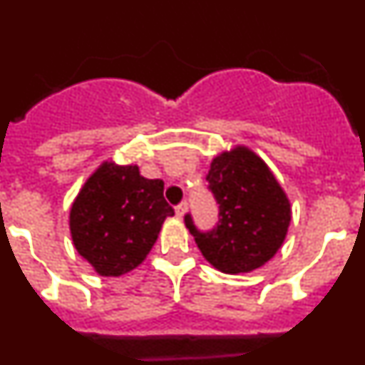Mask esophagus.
<instances>
[{
    "label": "esophagus",
    "instance_id": "obj_1",
    "mask_svg": "<svg viewBox=\"0 0 365 365\" xmlns=\"http://www.w3.org/2000/svg\"><path fill=\"white\" fill-rule=\"evenodd\" d=\"M185 212H186V202H180V205L175 206L177 217H182V215H185Z\"/></svg>",
    "mask_w": 365,
    "mask_h": 365
}]
</instances>
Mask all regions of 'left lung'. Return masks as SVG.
Returning <instances> with one entry per match:
<instances>
[{"label": "left lung", "mask_w": 365, "mask_h": 365, "mask_svg": "<svg viewBox=\"0 0 365 365\" xmlns=\"http://www.w3.org/2000/svg\"><path fill=\"white\" fill-rule=\"evenodd\" d=\"M206 180L219 205L217 225L201 232L192 215H185L205 259L225 274L265 265L291 225V202L270 168L252 150L235 146L212 160Z\"/></svg>", "instance_id": "1"}]
</instances>
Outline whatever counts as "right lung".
<instances>
[{"label": "right lung", "instance_id": "obj_1", "mask_svg": "<svg viewBox=\"0 0 365 365\" xmlns=\"http://www.w3.org/2000/svg\"><path fill=\"white\" fill-rule=\"evenodd\" d=\"M160 179L140 175L137 164L104 163L74 199L69 228L74 248L100 276H122L146 259L173 208Z\"/></svg>", "mask_w": 365, "mask_h": 365}]
</instances>
